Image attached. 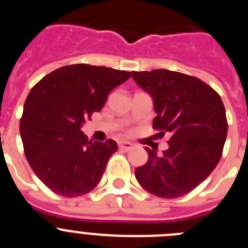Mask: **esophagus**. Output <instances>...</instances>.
<instances>
[{
    "mask_svg": "<svg viewBox=\"0 0 248 248\" xmlns=\"http://www.w3.org/2000/svg\"><path fill=\"white\" fill-rule=\"evenodd\" d=\"M118 146H119V149H122V150L128 151L133 148V144L129 143V141H119V143H118Z\"/></svg>",
    "mask_w": 248,
    "mask_h": 248,
    "instance_id": "obj_1",
    "label": "esophagus"
}]
</instances>
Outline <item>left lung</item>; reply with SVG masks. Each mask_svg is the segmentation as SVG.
Segmentation results:
<instances>
[{"label":"left lung","instance_id":"1","mask_svg":"<svg viewBox=\"0 0 248 248\" xmlns=\"http://www.w3.org/2000/svg\"><path fill=\"white\" fill-rule=\"evenodd\" d=\"M133 78L154 100L153 128L170 134L161 155L146 148L148 163L135 169L137 180L155 196L180 198L200 185L222 156L227 137L223 103L209 84L179 72H133Z\"/></svg>","mask_w":248,"mask_h":248}]
</instances>
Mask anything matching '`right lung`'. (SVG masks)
Returning a JSON list of instances; mask_svg holds the SVG:
<instances>
[{
    "mask_svg": "<svg viewBox=\"0 0 248 248\" xmlns=\"http://www.w3.org/2000/svg\"><path fill=\"white\" fill-rule=\"evenodd\" d=\"M130 77V72L82 63L50 72L31 89L19 133L28 164L48 189L76 198L99 184L118 145L111 139L92 143L80 128Z\"/></svg>",
    "mask_w": 248,
    "mask_h": 248,
    "instance_id": "obj_1",
    "label": "right lung"
}]
</instances>
